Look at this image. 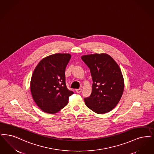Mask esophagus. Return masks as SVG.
<instances>
[{"label":"esophagus","mask_w":154,"mask_h":154,"mask_svg":"<svg viewBox=\"0 0 154 154\" xmlns=\"http://www.w3.org/2000/svg\"><path fill=\"white\" fill-rule=\"evenodd\" d=\"M75 91H76V92L78 93H80L82 92V89H81V88H80V89H76V90H75Z\"/></svg>","instance_id":"esophagus-1"}]
</instances>
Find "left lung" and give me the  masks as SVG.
<instances>
[{"label": "left lung", "instance_id": "8db88e82", "mask_svg": "<svg viewBox=\"0 0 154 154\" xmlns=\"http://www.w3.org/2000/svg\"><path fill=\"white\" fill-rule=\"evenodd\" d=\"M81 59L89 68L92 77V93L84 98L87 107L98 114L112 111L124 91L120 68L110 55L105 53L82 55Z\"/></svg>", "mask_w": 154, "mask_h": 154}]
</instances>
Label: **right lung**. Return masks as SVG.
<instances>
[{"instance_id": "obj_1", "label": "right lung", "mask_w": 154, "mask_h": 154, "mask_svg": "<svg viewBox=\"0 0 154 154\" xmlns=\"http://www.w3.org/2000/svg\"><path fill=\"white\" fill-rule=\"evenodd\" d=\"M70 54L56 53L43 58L31 77V94L37 105L45 112L55 113L68 104L73 94L65 83V69Z\"/></svg>"}]
</instances>
